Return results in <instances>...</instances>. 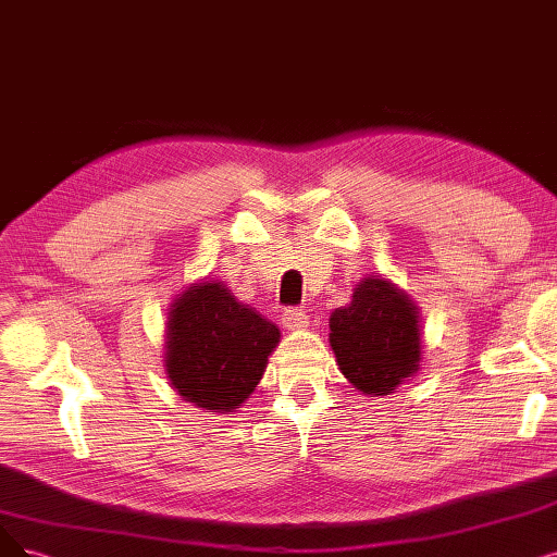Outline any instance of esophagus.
Returning <instances> with one entry per match:
<instances>
[{
  "instance_id": "obj_1",
  "label": "esophagus",
  "mask_w": 557,
  "mask_h": 557,
  "mask_svg": "<svg viewBox=\"0 0 557 557\" xmlns=\"http://www.w3.org/2000/svg\"><path fill=\"white\" fill-rule=\"evenodd\" d=\"M283 326L287 331H304L310 326V315L306 308H287L283 313Z\"/></svg>"
}]
</instances>
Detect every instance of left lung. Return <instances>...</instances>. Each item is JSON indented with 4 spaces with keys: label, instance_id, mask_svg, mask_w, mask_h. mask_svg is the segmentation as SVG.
<instances>
[{
    "label": "left lung",
    "instance_id": "8db88e82",
    "mask_svg": "<svg viewBox=\"0 0 557 557\" xmlns=\"http://www.w3.org/2000/svg\"><path fill=\"white\" fill-rule=\"evenodd\" d=\"M329 343L341 372L366 395H391L420 363L418 308L382 276H366L351 304L329 320Z\"/></svg>",
    "mask_w": 557,
    "mask_h": 557
}]
</instances>
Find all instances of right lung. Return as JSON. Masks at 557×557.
<instances>
[{"mask_svg":"<svg viewBox=\"0 0 557 557\" xmlns=\"http://www.w3.org/2000/svg\"><path fill=\"white\" fill-rule=\"evenodd\" d=\"M166 324L171 386L214 413L247 403L281 341L278 326L239 304L221 281L191 283L171 304Z\"/></svg>","mask_w":557,"mask_h":557,"instance_id":"obj_1","label":"right lung"}]
</instances>
